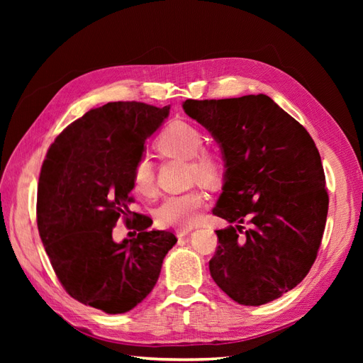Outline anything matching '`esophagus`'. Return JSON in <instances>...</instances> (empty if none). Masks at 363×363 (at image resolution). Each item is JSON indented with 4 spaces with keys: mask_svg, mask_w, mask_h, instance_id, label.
I'll list each match as a JSON object with an SVG mask.
<instances>
[{
    "mask_svg": "<svg viewBox=\"0 0 363 363\" xmlns=\"http://www.w3.org/2000/svg\"><path fill=\"white\" fill-rule=\"evenodd\" d=\"M191 232H192V228H180V230H175V235H177V238H184V236H188Z\"/></svg>",
    "mask_w": 363,
    "mask_h": 363,
    "instance_id": "1",
    "label": "esophagus"
}]
</instances>
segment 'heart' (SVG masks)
<instances>
[{"label":"heart","mask_w":363,"mask_h":363,"mask_svg":"<svg viewBox=\"0 0 363 363\" xmlns=\"http://www.w3.org/2000/svg\"><path fill=\"white\" fill-rule=\"evenodd\" d=\"M204 138L201 131L183 121H175L163 130L157 139V150L164 156L189 160L191 179L203 183H213L221 172L219 160L207 151H201ZM133 189L152 196L156 192L155 169L147 156H140L131 169ZM206 204V194L201 189H192L184 194L169 195L162 201L156 211V221L164 228H191L201 208Z\"/></svg>","instance_id":"obj_1"}]
</instances>
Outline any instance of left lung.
<instances>
[{"label": "left lung", "instance_id": "obj_1", "mask_svg": "<svg viewBox=\"0 0 363 363\" xmlns=\"http://www.w3.org/2000/svg\"><path fill=\"white\" fill-rule=\"evenodd\" d=\"M183 111L211 131L225 162L213 215L230 225L216 230L211 276L236 303L267 304L307 276L320 250L328 212L320 152L268 95L186 100Z\"/></svg>", "mask_w": 363, "mask_h": 363}]
</instances>
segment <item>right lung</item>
<instances>
[{
	"label": "right lung",
	"mask_w": 363,
	"mask_h": 363,
	"mask_svg": "<svg viewBox=\"0 0 363 363\" xmlns=\"http://www.w3.org/2000/svg\"><path fill=\"white\" fill-rule=\"evenodd\" d=\"M168 115L169 106L136 101L91 108L62 131L42 163L36 215L51 267L74 300L106 313H125L144 300L177 242L130 211L131 169ZM119 217L136 238L114 242Z\"/></svg>",
	"instance_id": "1"
}]
</instances>
